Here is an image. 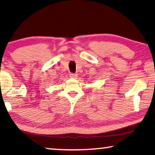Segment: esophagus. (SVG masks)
I'll return each instance as SVG.
<instances>
[{
  "mask_svg": "<svg viewBox=\"0 0 155 155\" xmlns=\"http://www.w3.org/2000/svg\"><path fill=\"white\" fill-rule=\"evenodd\" d=\"M78 77L77 74H70V77L71 78H76Z\"/></svg>",
  "mask_w": 155,
  "mask_h": 155,
  "instance_id": "obj_1",
  "label": "esophagus"
}]
</instances>
